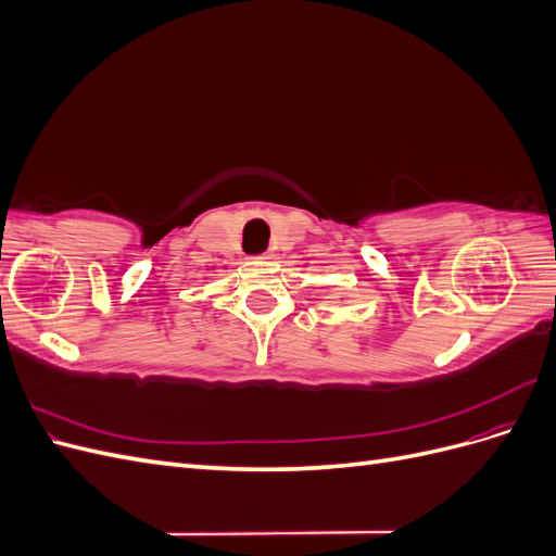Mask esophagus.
<instances>
[{
    "mask_svg": "<svg viewBox=\"0 0 556 556\" xmlns=\"http://www.w3.org/2000/svg\"><path fill=\"white\" fill-rule=\"evenodd\" d=\"M264 257H266V260H268V257H271V255H264Z\"/></svg>",
    "mask_w": 556,
    "mask_h": 556,
    "instance_id": "1",
    "label": "esophagus"
}]
</instances>
